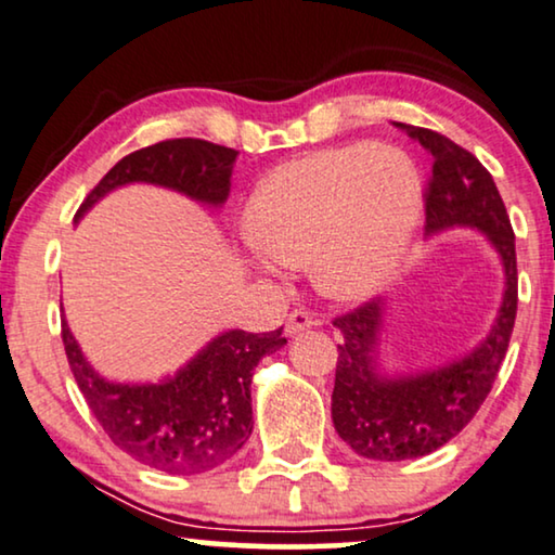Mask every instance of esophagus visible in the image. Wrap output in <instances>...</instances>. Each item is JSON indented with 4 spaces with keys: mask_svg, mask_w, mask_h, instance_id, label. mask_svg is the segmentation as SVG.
Listing matches in <instances>:
<instances>
[{
    "mask_svg": "<svg viewBox=\"0 0 555 555\" xmlns=\"http://www.w3.org/2000/svg\"><path fill=\"white\" fill-rule=\"evenodd\" d=\"M317 322H314V317L309 314V311H304V309H294L292 314H288V319H286V326H284V332L288 334V337H294V334H299V332H304V330H309V326H314Z\"/></svg>",
    "mask_w": 555,
    "mask_h": 555,
    "instance_id": "34e87169",
    "label": "esophagus"
}]
</instances>
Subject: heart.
Returning a JSON list of instances; mask_svg holds the SVG:
<instances>
[{
	"label": "heart",
	"mask_w": 555,
	"mask_h": 555,
	"mask_svg": "<svg viewBox=\"0 0 555 555\" xmlns=\"http://www.w3.org/2000/svg\"><path fill=\"white\" fill-rule=\"evenodd\" d=\"M423 178L392 145H345L294 158L254 191L251 267L279 279L307 267L334 299H366L400 274L423 218Z\"/></svg>",
	"instance_id": "heart-1"
}]
</instances>
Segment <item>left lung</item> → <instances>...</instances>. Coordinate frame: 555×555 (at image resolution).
Returning <instances> with one entry per match:
<instances>
[{
  "mask_svg": "<svg viewBox=\"0 0 555 555\" xmlns=\"http://www.w3.org/2000/svg\"><path fill=\"white\" fill-rule=\"evenodd\" d=\"M433 155L425 191L427 236L448 229L486 233L503 263V301L486 339L470 352L433 370L387 374L379 362L387 301H366L334 319L341 334L334 374L332 420L357 455L397 460L430 455L475 417L501 370L518 311L515 236L493 176L465 147L440 132L395 122Z\"/></svg>",
  "mask_w": 555,
  "mask_h": 555,
  "instance_id": "1",
  "label": "left lung"
}]
</instances>
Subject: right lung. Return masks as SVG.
<instances>
[{
	"label": "right lung",
	"mask_w": 555,
	"mask_h": 555,
	"mask_svg": "<svg viewBox=\"0 0 555 555\" xmlns=\"http://www.w3.org/2000/svg\"><path fill=\"white\" fill-rule=\"evenodd\" d=\"M236 151L198 138L140 147L107 170L75 214V223L107 193L151 183L203 206H223L231 193ZM69 370L105 435L138 463L170 475L214 470L244 448L254 430L251 379L261 357L286 345L281 330H229L210 339L173 377L145 385L111 382L92 370L62 319Z\"/></svg>",
	"instance_id": "add662e5"
}]
</instances>
